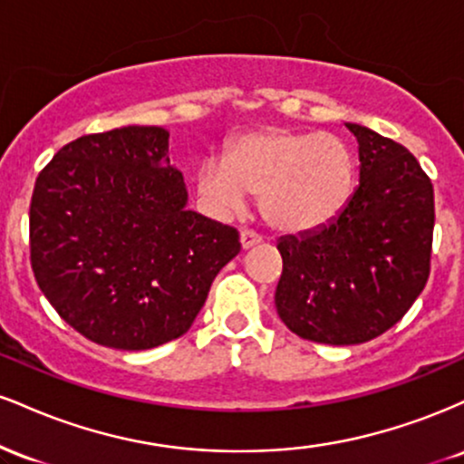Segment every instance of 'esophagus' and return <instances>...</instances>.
I'll use <instances>...</instances> for the list:
<instances>
[{"mask_svg":"<svg viewBox=\"0 0 464 464\" xmlns=\"http://www.w3.org/2000/svg\"><path fill=\"white\" fill-rule=\"evenodd\" d=\"M239 244H242L244 250H248V248L257 246V244H262V237L253 231H242L239 233Z\"/></svg>","mask_w":464,"mask_h":464,"instance_id":"obj_1","label":"esophagus"}]
</instances>
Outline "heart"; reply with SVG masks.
Wrapping results in <instances>:
<instances>
[{"label":"heart","instance_id":"b5f03b06","mask_svg":"<svg viewBox=\"0 0 464 464\" xmlns=\"http://www.w3.org/2000/svg\"><path fill=\"white\" fill-rule=\"evenodd\" d=\"M353 188V154L332 132H246L228 143L222 161L209 159L196 172V189L214 214H242L253 194L266 222L284 233H307L332 222Z\"/></svg>","mask_w":464,"mask_h":464}]
</instances>
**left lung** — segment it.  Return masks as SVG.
<instances>
[{
	"label": "left lung",
	"mask_w": 464,
	"mask_h": 464,
	"mask_svg": "<svg viewBox=\"0 0 464 464\" xmlns=\"http://www.w3.org/2000/svg\"><path fill=\"white\" fill-rule=\"evenodd\" d=\"M360 185L332 222L276 242V314L292 334L360 344L403 318L430 276L432 180L401 143L360 124Z\"/></svg>",
	"instance_id": "obj_1"
}]
</instances>
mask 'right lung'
Instances as JSON below:
<instances>
[{
  "mask_svg": "<svg viewBox=\"0 0 464 464\" xmlns=\"http://www.w3.org/2000/svg\"><path fill=\"white\" fill-rule=\"evenodd\" d=\"M168 140L161 126L78 137L32 191L36 284L63 321L102 347L143 351L183 335L242 248L236 228L188 209Z\"/></svg>",
  "mask_w": 464,
  "mask_h": 464,
  "instance_id": "right-lung-1",
  "label": "right lung"
}]
</instances>
